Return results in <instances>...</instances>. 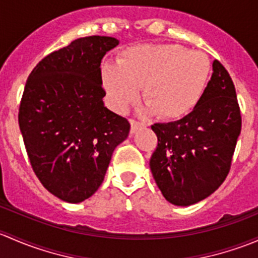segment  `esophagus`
<instances>
[{"instance_id":"obj_1","label":"esophagus","mask_w":258,"mask_h":258,"mask_svg":"<svg viewBox=\"0 0 258 258\" xmlns=\"http://www.w3.org/2000/svg\"><path fill=\"white\" fill-rule=\"evenodd\" d=\"M144 124L145 123L136 121V119H131V134H135V132H136L140 127L144 126Z\"/></svg>"}]
</instances>
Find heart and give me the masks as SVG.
Listing matches in <instances>:
<instances>
[{"label":"heart","instance_id":"1","mask_svg":"<svg viewBox=\"0 0 258 258\" xmlns=\"http://www.w3.org/2000/svg\"><path fill=\"white\" fill-rule=\"evenodd\" d=\"M211 74L209 57L181 45H139L116 63H103L101 79L113 108L123 112L140 98L156 116L177 121L199 106Z\"/></svg>","mask_w":258,"mask_h":258}]
</instances>
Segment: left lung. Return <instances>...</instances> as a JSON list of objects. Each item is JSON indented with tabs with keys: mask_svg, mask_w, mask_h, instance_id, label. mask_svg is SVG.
I'll return each mask as SVG.
<instances>
[{
	"mask_svg": "<svg viewBox=\"0 0 258 258\" xmlns=\"http://www.w3.org/2000/svg\"><path fill=\"white\" fill-rule=\"evenodd\" d=\"M201 102L183 118L151 126L157 147L151 172L163 197L176 206H189L209 197L230 172L241 132L235 85L220 61Z\"/></svg>",
	"mask_w": 258,
	"mask_h": 258,
	"instance_id": "8db88e82",
	"label": "left lung"
}]
</instances>
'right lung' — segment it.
I'll list each match as a JSON object with an SVG mask.
<instances>
[{
    "label": "right lung",
    "instance_id": "1",
    "mask_svg": "<svg viewBox=\"0 0 258 258\" xmlns=\"http://www.w3.org/2000/svg\"><path fill=\"white\" fill-rule=\"evenodd\" d=\"M118 45L108 36L77 38L43 57L28 76L18 124L32 170L70 204L92 196L130 122L105 107L101 59Z\"/></svg>",
    "mask_w": 258,
    "mask_h": 258
}]
</instances>
